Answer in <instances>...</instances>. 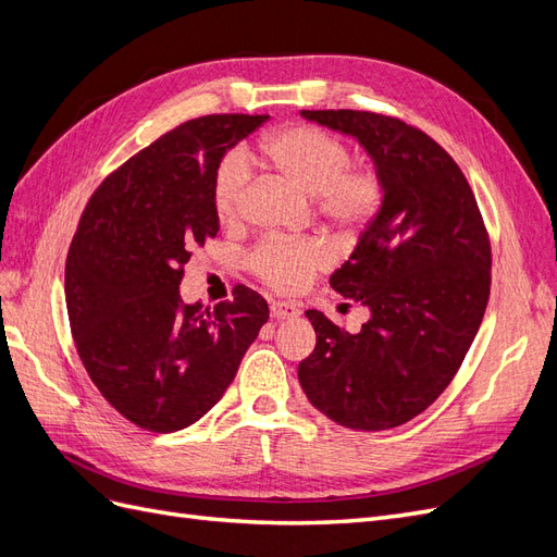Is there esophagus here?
Returning <instances> with one entry per match:
<instances>
[{
	"instance_id": "obj_1",
	"label": "esophagus",
	"mask_w": 557,
	"mask_h": 557,
	"mask_svg": "<svg viewBox=\"0 0 557 557\" xmlns=\"http://www.w3.org/2000/svg\"><path fill=\"white\" fill-rule=\"evenodd\" d=\"M269 311H272L274 318H295L299 315V305H295V301H283V299H276L269 305Z\"/></svg>"
}]
</instances>
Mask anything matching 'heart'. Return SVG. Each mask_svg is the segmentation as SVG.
Returning a JSON list of instances; mask_svg holds the SVG:
<instances>
[{
    "instance_id": "obj_1",
    "label": "heart",
    "mask_w": 557,
    "mask_h": 557,
    "mask_svg": "<svg viewBox=\"0 0 557 557\" xmlns=\"http://www.w3.org/2000/svg\"><path fill=\"white\" fill-rule=\"evenodd\" d=\"M248 164H262L301 193L327 227L356 237L374 221L385 199V181L374 164H350L344 139L313 125H290L264 137L246 153L227 156L213 178V213L221 225H237L248 193ZM332 262L318 239H264L248 252V267L269 288L295 293Z\"/></svg>"
}]
</instances>
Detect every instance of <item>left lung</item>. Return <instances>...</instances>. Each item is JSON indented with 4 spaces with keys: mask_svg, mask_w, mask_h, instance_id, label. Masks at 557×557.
<instances>
[{
    "mask_svg": "<svg viewBox=\"0 0 557 557\" xmlns=\"http://www.w3.org/2000/svg\"><path fill=\"white\" fill-rule=\"evenodd\" d=\"M352 134L374 158L385 199L332 288L372 311L348 334L315 309V348L301 391L348 430L409 423L440 397L467 356L491 297V237L476 197L446 150L395 115L301 111Z\"/></svg>",
    "mask_w": 557,
    "mask_h": 557,
    "instance_id": "1",
    "label": "left lung"
}]
</instances>
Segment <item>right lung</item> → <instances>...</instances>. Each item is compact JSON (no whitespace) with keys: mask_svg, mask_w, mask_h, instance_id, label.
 Segmentation results:
<instances>
[{"mask_svg":"<svg viewBox=\"0 0 557 557\" xmlns=\"http://www.w3.org/2000/svg\"><path fill=\"white\" fill-rule=\"evenodd\" d=\"M269 115L211 113L162 134L92 193L66 252L64 297L78 358L141 430L193 425L223 397L267 323L262 295L183 305L193 250L218 234L213 178L227 148Z\"/></svg>","mask_w":557,"mask_h":557,"instance_id":"obj_1","label":"right lung"}]
</instances>
